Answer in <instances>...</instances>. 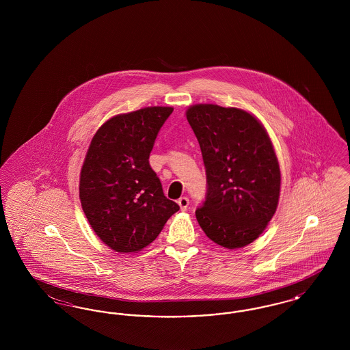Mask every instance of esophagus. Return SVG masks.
<instances>
[{"label":"esophagus","instance_id":"34e87169","mask_svg":"<svg viewBox=\"0 0 350 350\" xmlns=\"http://www.w3.org/2000/svg\"><path fill=\"white\" fill-rule=\"evenodd\" d=\"M177 203H178V206H180V208L185 211L186 208H187V206H189V198L187 197H183V198H180V200H177Z\"/></svg>","mask_w":350,"mask_h":350}]
</instances>
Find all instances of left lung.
<instances>
[{
  "mask_svg": "<svg viewBox=\"0 0 350 350\" xmlns=\"http://www.w3.org/2000/svg\"><path fill=\"white\" fill-rule=\"evenodd\" d=\"M186 118L200 143L207 196L196 217L217 245L237 250L253 243L275 214L281 170L262 123L248 111L198 103Z\"/></svg>",
  "mask_w": 350,
  "mask_h": 350,
  "instance_id": "8db88e82",
  "label": "left lung"
}]
</instances>
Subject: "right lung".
Here are the masks:
<instances>
[{
  "mask_svg": "<svg viewBox=\"0 0 350 350\" xmlns=\"http://www.w3.org/2000/svg\"><path fill=\"white\" fill-rule=\"evenodd\" d=\"M173 107L150 106L106 120L80 173V200L93 231L110 250L135 253L159 236L180 206L167 200L150 153Z\"/></svg>",
  "mask_w": 350,
  "mask_h": 350,
  "instance_id": "add662e5",
  "label": "right lung"
}]
</instances>
